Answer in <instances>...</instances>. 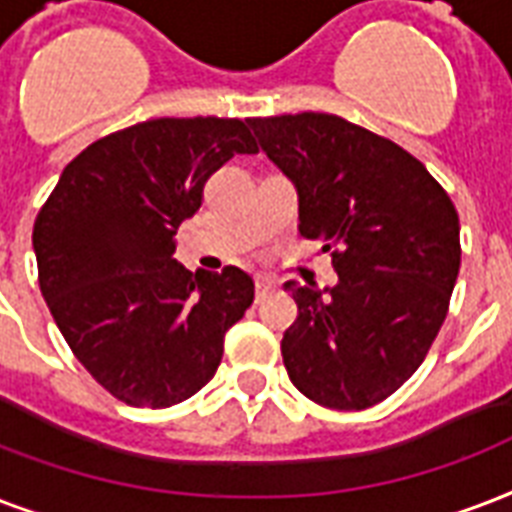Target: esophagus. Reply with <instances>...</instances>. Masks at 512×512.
<instances>
[{"label": "esophagus", "instance_id": "34e87169", "mask_svg": "<svg viewBox=\"0 0 512 512\" xmlns=\"http://www.w3.org/2000/svg\"><path fill=\"white\" fill-rule=\"evenodd\" d=\"M272 288H275V280H269V277H256V299L267 296Z\"/></svg>", "mask_w": 512, "mask_h": 512}]
</instances>
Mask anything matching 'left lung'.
<instances>
[{"mask_svg":"<svg viewBox=\"0 0 512 512\" xmlns=\"http://www.w3.org/2000/svg\"><path fill=\"white\" fill-rule=\"evenodd\" d=\"M299 194V232L323 240L339 283L288 280L299 318L285 371L326 408L390 398L433 347L459 275V216L417 157L336 114L248 120Z\"/></svg>","mask_w":512,"mask_h":512,"instance_id":"1","label":"left lung"}]
</instances>
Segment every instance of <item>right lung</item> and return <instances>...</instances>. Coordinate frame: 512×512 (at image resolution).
Segmentation results:
<instances>
[{"instance_id": "1", "label": "right lung", "mask_w": 512, "mask_h": 512, "mask_svg": "<svg viewBox=\"0 0 512 512\" xmlns=\"http://www.w3.org/2000/svg\"><path fill=\"white\" fill-rule=\"evenodd\" d=\"M256 152L243 120H146L79 152L42 205V296L79 363L122 403L176 406L216 374L253 280L237 267L192 275L173 259V237L205 181Z\"/></svg>"}]
</instances>
